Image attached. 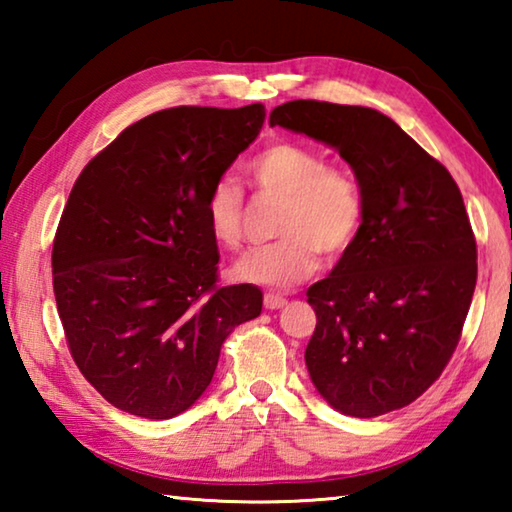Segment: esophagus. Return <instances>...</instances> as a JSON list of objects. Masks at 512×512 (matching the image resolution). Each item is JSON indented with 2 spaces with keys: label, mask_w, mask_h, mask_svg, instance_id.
<instances>
[{
  "label": "esophagus",
  "mask_w": 512,
  "mask_h": 512,
  "mask_svg": "<svg viewBox=\"0 0 512 512\" xmlns=\"http://www.w3.org/2000/svg\"><path fill=\"white\" fill-rule=\"evenodd\" d=\"M284 305H287V298L280 296V293H275V291L264 293V307L266 309H280Z\"/></svg>",
  "instance_id": "obj_1"
}]
</instances>
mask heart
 <instances>
[{
  "label": "heart",
  "instance_id": "obj_1",
  "mask_svg": "<svg viewBox=\"0 0 512 512\" xmlns=\"http://www.w3.org/2000/svg\"><path fill=\"white\" fill-rule=\"evenodd\" d=\"M248 178L259 194L282 198L271 244L250 248L232 266L241 282L289 289L316 271L320 250L341 257L357 241L366 219V194L357 173L327 164L325 153L298 142H273L248 162ZM246 194L223 173L205 198V221L223 248H239L246 230Z\"/></svg>",
  "mask_w": 512,
  "mask_h": 512
}]
</instances>
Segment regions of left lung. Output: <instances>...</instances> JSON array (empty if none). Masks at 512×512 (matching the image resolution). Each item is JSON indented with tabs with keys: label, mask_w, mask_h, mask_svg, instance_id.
Masks as SVG:
<instances>
[{
	"label": "left lung",
	"mask_w": 512,
	"mask_h": 512,
	"mask_svg": "<svg viewBox=\"0 0 512 512\" xmlns=\"http://www.w3.org/2000/svg\"><path fill=\"white\" fill-rule=\"evenodd\" d=\"M271 126L334 146L366 194L354 246L307 289L309 377L345 415L402 409L443 375L470 311L476 239L461 189L372 108L298 99L277 106Z\"/></svg>",
	"instance_id": "1"
}]
</instances>
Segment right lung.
<instances>
[{
	"label": "right lung",
	"instance_id": "obj_1",
	"mask_svg": "<svg viewBox=\"0 0 512 512\" xmlns=\"http://www.w3.org/2000/svg\"><path fill=\"white\" fill-rule=\"evenodd\" d=\"M264 119L262 103L153 112L76 178L51 250L56 307L74 363L121 411H187L232 329L262 311L253 284L219 287L205 198Z\"/></svg>",
	"mask_w": 512,
	"mask_h": 512
}]
</instances>
